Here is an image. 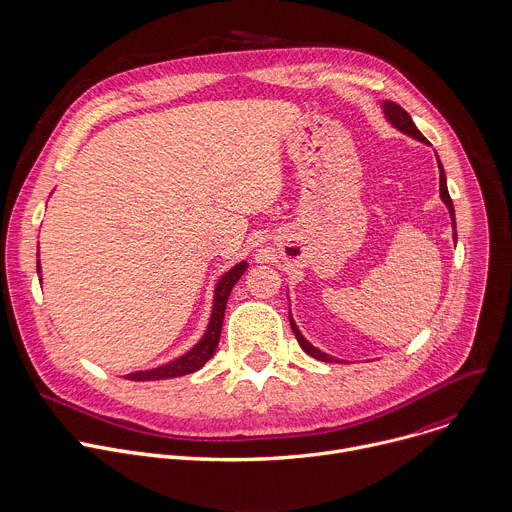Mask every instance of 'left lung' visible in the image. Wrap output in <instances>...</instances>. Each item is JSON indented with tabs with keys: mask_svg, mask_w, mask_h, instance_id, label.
Listing matches in <instances>:
<instances>
[{
	"mask_svg": "<svg viewBox=\"0 0 512 512\" xmlns=\"http://www.w3.org/2000/svg\"><path fill=\"white\" fill-rule=\"evenodd\" d=\"M381 109H383L385 119H387V121H389L397 131L405 133L407 137H412V139H418V141H422V143H428V139H426V137L418 131V127L414 125L412 117L407 115V111H403L399 105H395V102H391V100H383V102H381ZM436 157H438V155H436ZM438 167H440V197H442V201L446 203V208H448L450 218H452V226H454V230H456V220H454V203H452L450 193H448L446 173H444V167H442V163H440V157H438ZM454 242H456V232H454ZM288 319H290L292 333H294V337H296L298 345L302 347V351H304L306 355H311V357H315V359H319V361H325V363H339V359H335V357H331V355L323 353L321 349L313 347L309 341H306V339L302 337V333L298 331V327H296L294 319H292L290 315H288Z\"/></svg>",
	"mask_w": 512,
	"mask_h": 512,
	"instance_id": "obj_1",
	"label": "left lung"
}]
</instances>
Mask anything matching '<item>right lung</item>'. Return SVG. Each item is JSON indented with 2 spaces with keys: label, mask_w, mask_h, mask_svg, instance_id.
<instances>
[{
  "label": "right lung",
  "mask_w": 512,
  "mask_h": 512,
  "mask_svg": "<svg viewBox=\"0 0 512 512\" xmlns=\"http://www.w3.org/2000/svg\"><path fill=\"white\" fill-rule=\"evenodd\" d=\"M248 264L240 262L234 268H230L216 284V294H214V309H212V317L208 323V331L203 333V337L199 339V343L187 351L185 355L155 367V369H147V371H135L129 373L127 379L131 381H157V379H171V377H181L187 373H193L197 369H201L206 365L220 343V333H222V323H224V313H226V304H228V296L234 288V284L240 280V276L246 272ZM38 272H40V260H38Z\"/></svg>",
  "instance_id": "right-lung-1"
}]
</instances>
